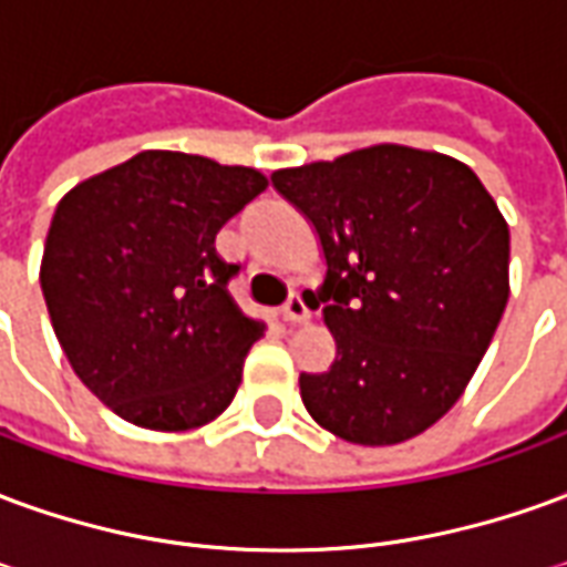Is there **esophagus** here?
I'll return each instance as SVG.
<instances>
[{"label":"esophagus","instance_id":"1","mask_svg":"<svg viewBox=\"0 0 567 567\" xmlns=\"http://www.w3.org/2000/svg\"><path fill=\"white\" fill-rule=\"evenodd\" d=\"M282 319L288 321V324H300V321L309 319V309H307V303H303V297L291 295L288 300H285Z\"/></svg>","mask_w":567,"mask_h":567}]
</instances>
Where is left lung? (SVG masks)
Listing matches in <instances>:
<instances>
[{
	"label": "left lung",
	"mask_w": 567,
	"mask_h": 567,
	"mask_svg": "<svg viewBox=\"0 0 567 567\" xmlns=\"http://www.w3.org/2000/svg\"><path fill=\"white\" fill-rule=\"evenodd\" d=\"M307 215L328 264L321 319L337 343L300 398L361 446L416 437L452 410L511 297V227L467 163L370 145L270 175Z\"/></svg>",
	"instance_id": "left-lung-1"
}]
</instances>
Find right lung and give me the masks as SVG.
Segmentation results:
<instances>
[{"label": "right lung", "mask_w": 567, "mask_h": 567, "mask_svg": "<svg viewBox=\"0 0 567 567\" xmlns=\"http://www.w3.org/2000/svg\"><path fill=\"white\" fill-rule=\"evenodd\" d=\"M264 187L251 166L142 151L56 203L39 282L75 377L112 413L187 431L230 406L264 321L236 307L239 267L215 236Z\"/></svg>", "instance_id": "1"}]
</instances>
